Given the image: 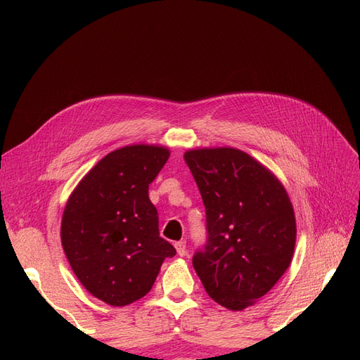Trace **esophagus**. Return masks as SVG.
<instances>
[{
    "label": "esophagus",
    "mask_w": 360,
    "mask_h": 360,
    "mask_svg": "<svg viewBox=\"0 0 360 360\" xmlns=\"http://www.w3.org/2000/svg\"><path fill=\"white\" fill-rule=\"evenodd\" d=\"M174 246H176V249H177V254H179L180 257H183L184 254H186V242H184V240L176 242V243H174Z\"/></svg>",
    "instance_id": "obj_1"
}]
</instances>
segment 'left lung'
<instances>
[{"label": "left lung", "instance_id": "1", "mask_svg": "<svg viewBox=\"0 0 360 360\" xmlns=\"http://www.w3.org/2000/svg\"><path fill=\"white\" fill-rule=\"evenodd\" d=\"M184 160L201 192L209 233L193 269L224 308L252 307L285 274L296 246V217L284 184L233 147L188 150Z\"/></svg>", "mask_w": 360, "mask_h": 360}]
</instances>
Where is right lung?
<instances>
[{
	"instance_id": "right-lung-1",
	"label": "right lung",
	"mask_w": 360,
	"mask_h": 360,
	"mask_svg": "<svg viewBox=\"0 0 360 360\" xmlns=\"http://www.w3.org/2000/svg\"><path fill=\"white\" fill-rule=\"evenodd\" d=\"M169 158L162 146L134 144L102 158L76 184L61 219V245L85 290L126 307L153 287L176 249L159 236L148 184Z\"/></svg>"
}]
</instances>
